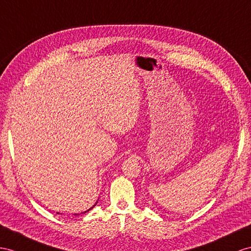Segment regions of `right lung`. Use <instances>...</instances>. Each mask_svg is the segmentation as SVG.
Here are the masks:
<instances>
[{
  "mask_svg": "<svg viewBox=\"0 0 251 251\" xmlns=\"http://www.w3.org/2000/svg\"><path fill=\"white\" fill-rule=\"evenodd\" d=\"M96 203H98V201H96V202H95V204H93L91 208H90V209H88V210H87V211H85V212H82V213H80V214H83V213H86V212H88V211H90V210H91V209H93V208L95 207V205H96ZM57 214H59V213H58V212H57ZM74 215H78V214H74Z\"/></svg>",
  "mask_w": 251,
  "mask_h": 251,
  "instance_id": "add662e5",
  "label": "right lung"
}]
</instances>
